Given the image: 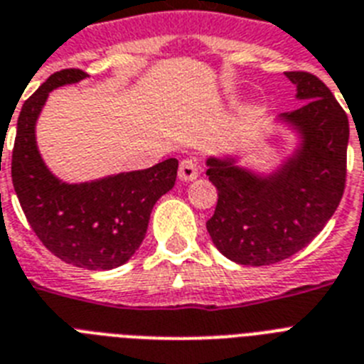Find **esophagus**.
<instances>
[{
  "label": "esophagus",
  "instance_id": "1",
  "mask_svg": "<svg viewBox=\"0 0 364 364\" xmlns=\"http://www.w3.org/2000/svg\"><path fill=\"white\" fill-rule=\"evenodd\" d=\"M198 173H200V166L194 159L181 161V164H179V179L181 181H192V179H196Z\"/></svg>",
  "mask_w": 364,
  "mask_h": 364
}]
</instances>
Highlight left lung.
Segmentation results:
<instances>
[{"label": "left lung", "instance_id": "obj_1", "mask_svg": "<svg viewBox=\"0 0 364 364\" xmlns=\"http://www.w3.org/2000/svg\"><path fill=\"white\" fill-rule=\"evenodd\" d=\"M286 76L297 85V99H309L282 114L303 138L294 159L267 179L233 161H208L218 200L205 226L215 247L235 264L271 265L305 249L344 194L348 115L318 76L305 70Z\"/></svg>", "mask_w": 364, "mask_h": 364}]
</instances>
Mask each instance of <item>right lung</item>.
<instances>
[{
  "mask_svg": "<svg viewBox=\"0 0 364 364\" xmlns=\"http://www.w3.org/2000/svg\"><path fill=\"white\" fill-rule=\"evenodd\" d=\"M58 70L23 102L16 125L11 176L29 226L50 252L76 267L114 269L129 262L146 237L156 200L176 185L177 161L99 181L67 185L48 172L35 144V121L48 93L85 78Z\"/></svg>",
  "mask_w": 364,
  "mask_h": 364,
  "instance_id": "right-lung-1",
  "label": "right lung"
}]
</instances>
